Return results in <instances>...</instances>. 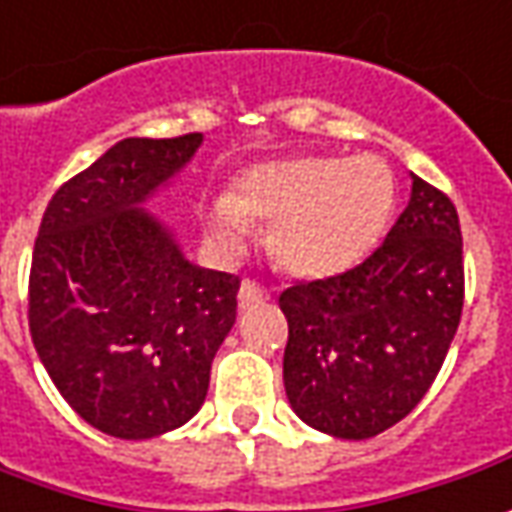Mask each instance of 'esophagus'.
Wrapping results in <instances>:
<instances>
[{
    "mask_svg": "<svg viewBox=\"0 0 512 512\" xmlns=\"http://www.w3.org/2000/svg\"><path fill=\"white\" fill-rule=\"evenodd\" d=\"M266 300H269V291H266V288H260V285L252 283V280H243L241 291H238V308H241V311L255 308V305H260V302Z\"/></svg>",
    "mask_w": 512,
    "mask_h": 512,
    "instance_id": "34e87169",
    "label": "esophagus"
}]
</instances>
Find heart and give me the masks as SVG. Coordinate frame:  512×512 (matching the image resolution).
I'll return each mask as SVG.
<instances>
[{"label":"heart","mask_w":512,"mask_h":512,"mask_svg":"<svg viewBox=\"0 0 512 512\" xmlns=\"http://www.w3.org/2000/svg\"><path fill=\"white\" fill-rule=\"evenodd\" d=\"M395 210V176L378 156H297L255 165L210 210V238L238 255L266 227L271 257L294 277L325 280L358 266Z\"/></svg>","instance_id":"obj_1"}]
</instances>
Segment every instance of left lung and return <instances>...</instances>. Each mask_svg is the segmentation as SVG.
<instances>
[{
    "label": "left lung",
    "mask_w": 512,
    "mask_h": 512,
    "mask_svg": "<svg viewBox=\"0 0 512 512\" xmlns=\"http://www.w3.org/2000/svg\"><path fill=\"white\" fill-rule=\"evenodd\" d=\"M462 232L446 193L412 173L387 241L356 269L285 288L283 384L311 429L367 440L415 409L462 314Z\"/></svg>",
    "instance_id": "1"
}]
</instances>
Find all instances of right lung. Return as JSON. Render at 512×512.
<instances>
[{"label":"right lung","mask_w":512,"mask_h":512,"mask_svg":"<svg viewBox=\"0 0 512 512\" xmlns=\"http://www.w3.org/2000/svg\"><path fill=\"white\" fill-rule=\"evenodd\" d=\"M204 137H128L52 196L30 269V336L78 415L151 440L201 409L241 280L184 257L145 204Z\"/></svg>","instance_id":"right-lung-1"}]
</instances>
